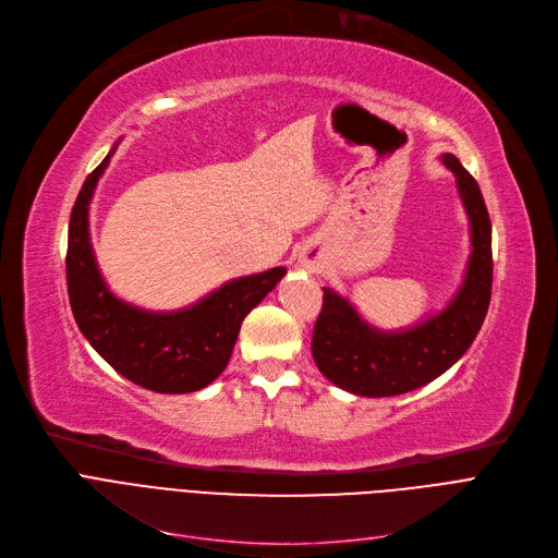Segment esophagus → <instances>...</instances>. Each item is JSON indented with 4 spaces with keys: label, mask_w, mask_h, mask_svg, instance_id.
<instances>
[{
    "label": "esophagus",
    "mask_w": 558,
    "mask_h": 558,
    "mask_svg": "<svg viewBox=\"0 0 558 558\" xmlns=\"http://www.w3.org/2000/svg\"><path fill=\"white\" fill-rule=\"evenodd\" d=\"M300 266H302L304 270H308V272L322 270V268H324V256H322V252H317V250H313V247L304 250V252L300 254Z\"/></svg>",
    "instance_id": "34e87169"
}]
</instances>
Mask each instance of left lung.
Here are the masks:
<instances>
[{
    "instance_id": "8db88e82",
    "label": "left lung",
    "mask_w": 558,
    "mask_h": 558,
    "mask_svg": "<svg viewBox=\"0 0 558 558\" xmlns=\"http://www.w3.org/2000/svg\"><path fill=\"white\" fill-rule=\"evenodd\" d=\"M439 161L454 175L471 241L462 283L444 308L412 326L385 331L360 315L340 292L324 288L311 342L313 360L326 378L355 397H397L439 378L469 351L486 317L494 281L488 211L477 182L460 159L441 153Z\"/></svg>"
}]
</instances>
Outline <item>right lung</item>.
<instances>
[{
	"label": "right lung",
	"mask_w": 558,
	"mask_h": 558,
	"mask_svg": "<svg viewBox=\"0 0 558 558\" xmlns=\"http://www.w3.org/2000/svg\"><path fill=\"white\" fill-rule=\"evenodd\" d=\"M119 142L87 175L70 218L68 290L74 319L92 349L123 378L159 395L211 385L232 357L245 315L264 302L286 268L225 281L178 311H148L114 294L96 264L89 203Z\"/></svg>",
	"instance_id": "right-lung-1"
}]
</instances>
